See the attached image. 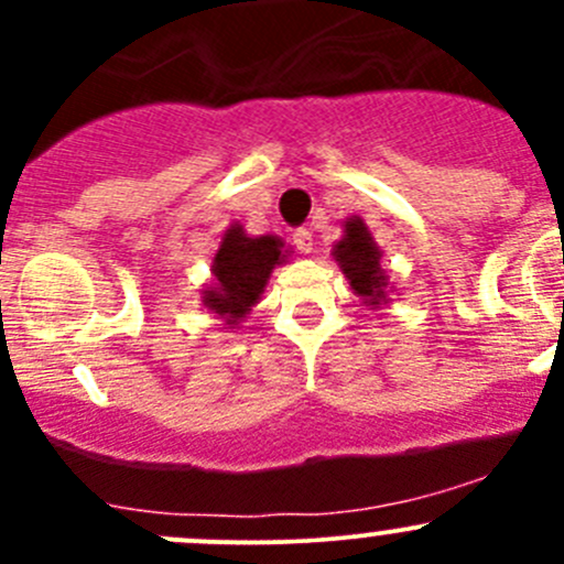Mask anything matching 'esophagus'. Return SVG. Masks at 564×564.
I'll return each mask as SVG.
<instances>
[{"instance_id": "1", "label": "esophagus", "mask_w": 564, "mask_h": 564, "mask_svg": "<svg viewBox=\"0 0 564 564\" xmlns=\"http://www.w3.org/2000/svg\"><path fill=\"white\" fill-rule=\"evenodd\" d=\"M292 242H294V248L300 250V253H314V235H311L308 229L294 231Z\"/></svg>"}]
</instances>
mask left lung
<instances>
[{
  "mask_svg": "<svg viewBox=\"0 0 564 564\" xmlns=\"http://www.w3.org/2000/svg\"><path fill=\"white\" fill-rule=\"evenodd\" d=\"M333 259L366 308L377 311L388 305V294L395 286H390V275L382 267V248L377 246L366 220L357 215L344 220V237L333 246Z\"/></svg>",
  "mask_w": 564,
  "mask_h": 564,
  "instance_id": "obj_1",
  "label": "left lung"
}]
</instances>
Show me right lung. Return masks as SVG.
<instances>
[{
	"instance_id": "right-lung-1",
	"label": "right lung",
	"mask_w": 564,
	"mask_h": 564,
	"mask_svg": "<svg viewBox=\"0 0 564 564\" xmlns=\"http://www.w3.org/2000/svg\"><path fill=\"white\" fill-rule=\"evenodd\" d=\"M292 253L281 237H250L235 220L213 256V281L202 289V305L224 322V329L237 327L261 300L272 270L286 264Z\"/></svg>"
}]
</instances>
